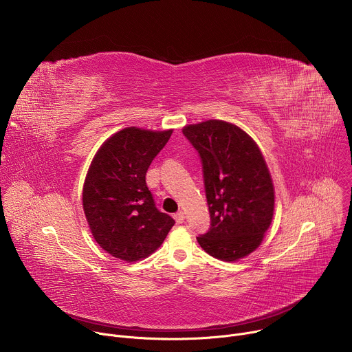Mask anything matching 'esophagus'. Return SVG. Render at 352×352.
Wrapping results in <instances>:
<instances>
[{"label":"esophagus","mask_w":352,"mask_h":352,"mask_svg":"<svg viewBox=\"0 0 352 352\" xmlns=\"http://www.w3.org/2000/svg\"><path fill=\"white\" fill-rule=\"evenodd\" d=\"M174 219H175V221H177L178 224H181V223H184V220H185V214H184L182 212H178V213L174 214Z\"/></svg>","instance_id":"obj_1"}]
</instances>
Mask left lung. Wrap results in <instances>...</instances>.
I'll list each match as a JSON object with an SVG mask.
<instances>
[{"label":"left lung","mask_w":352,"mask_h":352,"mask_svg":"<svg viewBox=\"0 0 352 352\" xmlns=\"http://www.w3.org/2000/svg\"><path fill=\"white\" fill-rule=\"evenodd\" d=\"M202 162L210 228L196 239L210 256L235 262L261 245L274 188L259 147L238 126L209 120L182 129Z\"/></svg>","instance_id":"8db88e82"}]
</instances>
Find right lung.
Returning a JSON list of instances; mask_svg holds the SVG:
<instances>
[{
	"label": "right lung",
	"instance_id": "add662e5",
	"mask_svg": "<svg viewBox=\"0 0 352 352\" xmlns=\"http://www.w3.org/2000/svg\"><path fill=\"white\" fill-rule=\"evenodd\" d=\"M173 131L125 128L98 148L83 185V210L97 243L135 262L163 243L174 219L156 208L146 173Z\"/></svg>",
	"mask_w": 352,
	"mask_h": 352
}]
</instances>
